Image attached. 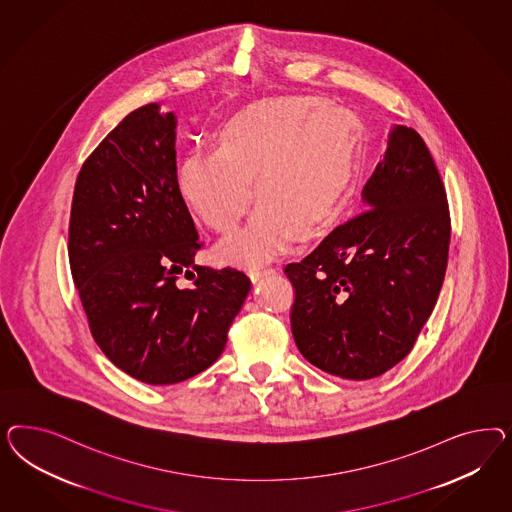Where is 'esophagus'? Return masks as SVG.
I'll use <instances>...</instances> for the list:
<instances>
[{
	"mask_svg": "<svg viewBox=\"0 0 512 512\" xmlns=\"http://www.w3.org/2000/svg\"><path fill=\"white\" fill-rule=\"evenodd\" d=\"M274 272H276V268H272V266H268V268H251L249 276H251L253 281H259V279L266 278V276H270Z\"/></svg>",
	"mask_w": 512,
	"mask_h": 512,
	"instance_id": "obj_1",
	"label": "esophagus"
}]
</instances>
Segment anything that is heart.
Listing matches in <instances>:
<instances>
[{"mask_svg": "<svg viewBox=\"0 0 512 512\" xmlns=\"http://www.w3.org/2000/svg\"><path fill=\"white\" fill-rule=\"evenodd\" d=\"M360 165V125L349 110L310 95L261 101L221 125L214 148L180 157L176 187L187 206L221 234L248 225L219 248L231 263H261L338 214Z\"/></svg>", "mask_w": 512, "mask_h": 512, "instance_id": "b5f03b06", "label": "heart"}]
</instances>
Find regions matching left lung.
<instances>
[{
  "label": "left lung",
  "instance_id": "obj_1",
  "mask_svg": "<svg viewBox=\"0 0 512 512\" xmlns=\"http://www.w3.org/2000/svg\"><path fill=\"white\" fill-rule=\"evenodd\" d=\"M362 201L364 214L285 266L298 351L353 381L377 377L411 353L434 311L450 244L445 186L411 127H392Z\"/></svg>",
  "mask_w": 512,
  "mask_h": 512
}]
</instances>
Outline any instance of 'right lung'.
Listing matches in <instances>:
<instances>
[{
  "label": "right lung",
  "instance_id": "obj_1",
  "mask_svg": "<svg viewBox=\"0 0 512 512\" xmlns=\"http://www.w3.org/2000/svg\"><path fill=\"white\" fill-rule=\"evenodd\" d=\"M174 144V112L150 103L127 114L78 172L69 221L71 274L93 340L148 385L210 368L251 289L236 268L195 264L202 244L176 187Z\"/></svg>",
  "mask_w": 512,
  "mask_h": 512
}]
</instances>
